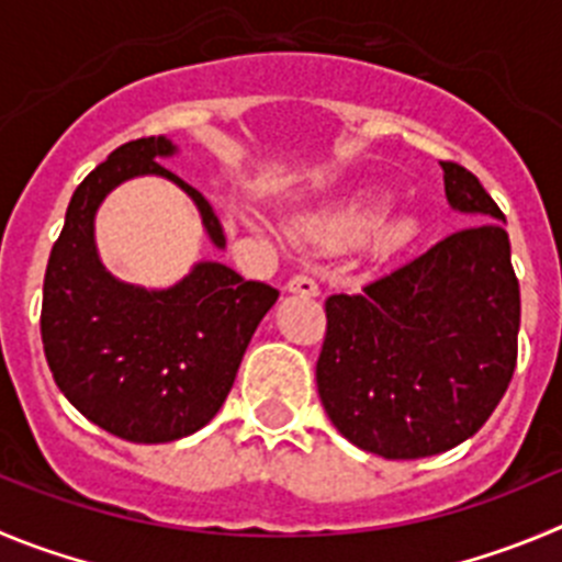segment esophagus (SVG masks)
<instances>
[{"mask_svg":"<svg viewBox=\"0 0 562 562\" xmlns=\"http://www.w3.org/2000/svg\"><path fill=\"white\" fill-rule=\"evenodd\" d=\"M288 291L291 293H302V296H318V285L311 274H296L288 280Z\"/></svg>","mask_w":562,"mask_h":562,"instance_id":"1","label":"esophagus"}]
</instances>
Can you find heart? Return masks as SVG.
<instances>
[{"label":"heart","mask_w":562,"mask_h":562,"mask_svg":"<svg viewBox=\"0 0 562 562\" xmlns=\"http://www.w3.org/2000/svg\"><path fill=\"white\" fill-rule=\"evenodd\" d=\"M385 210L387 202L380 196L355 199L338 210L302 218L296 224V238L318 249H346V246L363 244L376 228L374 249L391 255V251L405 249L416 238V224L411 218H393V222L380 224Z\"/></svg>","instance_id":"1"}]
</instances>
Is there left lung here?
<instances>
[{
	"mask_svg": "<svg viewBox=\"0 0 562 562\" xmlns=\"http://www.w3.org/2000/svg\"><path fill=\"white\" fill-rule=\"evenodd\" d=\"M454 210L476 224L360 293L327 299L316 385L329 422L363 452L418 460L491 418L516 371L521 293L505 213L458 162H440Z\"/></svg>",
	"mask_w": 562,
	"mask_h": 562,
	"instance_id": "left-lung-1",
	"label": "left lung"
}]
</instances>
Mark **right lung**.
Instances as JSON below:
<instances>
[{
    "label": "right lung",
    "instance_id": "obj_1",
    "mask_svg": "<svg viewBox=\"0 0 562 562\" xmlns=\"http://www.w3.org/2000/svg\"><path fill=\"white\" fill-rule=\"evenodd\" d=\"M175 151L162 135L110 151L68 202L44 277L41 338L57 387L88 422L133 443H169L216 416L257 324L280 296L213 260L162 291L130 285L104 269L93 218L102 199L133 177L180 186L213 246L227 244L207 199L157 162Z\"/></svg>",
    "mask_w": 562,
    "mask_h": 562
}]
</instances>
